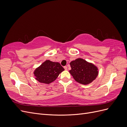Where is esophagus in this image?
I'll return each mask as SVG.
<instances>
[{
	"mask_svg": "<svg viewBox=\"0 0 127 127\" xmlns=\"http://www.w3.org/2000/svg\"><path fill=\"white\" fill-rule=\"evenodd\" d=\"M64 69H65V70H67V66H64Z\"/></svg>",
	"mask_w": 127,
	"mask_h": 127,
	"instance_id": "1",
	"label": "esophagus"
}]
</instances>
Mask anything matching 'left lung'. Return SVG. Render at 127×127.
Returning a JSON list of instances; mask_svg holds the SVG:
<instances>
[{
	"label": "left lung",
	"instance_id": "8db88e82",
	"mask_svg": "<svg viewBox=\"0 0 127 127\" xmlns=\"http://www.w3.org/2000/svg\"><path fill=\"white\" fill-rule=\"evenodd\" d=\"M70 65L69 73L77 82L83 85L92 83L98 76V68L95 65L81 58L72 61Z\"/></svg>",
	"mask_w": 127,
	"mask_h": 127
}]
</instances>
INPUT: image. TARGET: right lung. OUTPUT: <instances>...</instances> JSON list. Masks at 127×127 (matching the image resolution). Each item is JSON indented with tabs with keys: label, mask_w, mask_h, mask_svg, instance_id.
I'll return each mask as SVG.
<instances>
[{
	"label": "right lung",
	"mask_w": 127,
	"mask_h": 127,
	"mask_svg": "<svg viewBox=\"0 0 127 127\" xmlns=\"http://www.w3.org/2000/svg\"><path fill=\"white\" fill-rule=\"evenodd\" d=\"M64 70L59 63L46 60L35 69L34 74L37 81L49 84L54 81Z\"/></svg>",
	"instance_id": "1"
}]
</instances>
